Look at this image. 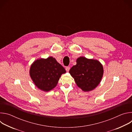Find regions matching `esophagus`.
I'll use <instances>...</instances> for the list:
<instances>
[{"instance_id":"1","label":"esophagus","mask_w":132,"mask_h":132,"mask_svg":"<svg viewBox=\"0 0 132 132\" xmlns=\"http://www.w3.org/2000/svg\"><path fill=\"white\" fill-rule=\"evenodd\" d=\"M65 69H66V71L68 72V71H69V69H70V67H66V68H65Z\"/></svg>"}]
</instances>
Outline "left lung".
I'll list each match as a JSON object with an SVG mask.
<instances>
[{
	"instance_id": "1",
	"label": "left lung",
	"mask_w": 132,
	"mask_h": 132,
	"mask_svg": "<svg viewBox=\"0 0 132 132\" xmlns=\"http://www.w3.org/2000/svg\"><path fill=\"white\" fill-rule=\"evenodd\" d=\"M76 65L69 71L77 86L85 92L95 89L100 84L103 75V67L97 60L80 57Z\"/></svg>"
}]
</instances>
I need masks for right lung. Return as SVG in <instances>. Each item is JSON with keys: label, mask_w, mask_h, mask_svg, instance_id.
Instances as JSON below:
<instances>
[{"label": "right lung", "mask_w": 132, "mask_h": 132, "mask_svg": "<svg viewBox=\"0 0 132 132\" xmlns=\"http://www.w3.org/2000/svg\"><path fill=\"white\" fill-rule=\"evenodd\" d=\"M66 72L56 59L50 56L35 61L31 65L29 72L34 85L40 90L48 92L56 86L61 75Z\"/></svg>", "instance_id": "right-lung-1"}]
</instances>
